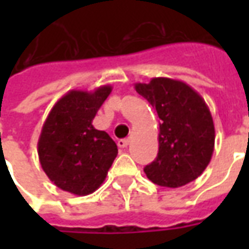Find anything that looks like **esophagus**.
Instances as JSON below:
<instances>
[{
  "mask_svg": "<svg viewBox=\"0 0 249 249\" xmlns=\"http://www.w3.org/2000/svg\"><path fill=\"white\" fill-rule=\"evenodd\" d=\"M119 146L120 148H126V146L129 145V139H121V140H119Z\"/></svg>",
  "mask_w": 249,
  "mask_h": 249,
  "instance_id": "esophagus-1",
  "label": "esophagus"
}]
</instances>
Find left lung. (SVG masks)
I'll return each mask as SVG.
<instances>
[{
	"label": "left lung",
	"mask_w": 249,
	"mask_h": 249,
	"mask_svg": "<svg viewBox=\"0 0 249 249\" xmlns=\"http://www.w3.org/2000/svg\"><path fill=\"white\" fill-rule=\"evenodd\" d=\"M136 92L148 100L160 119L159 153L144 168L152 183L183 187L208 167L214 149V125L204 98L180 80L155 77L135 84Z\"/></svg>",
	"instance_id": "8db88e82"
}]
</instances>
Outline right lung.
Returning a JSON list of instances; mask_svg holds the SVG:
<instances>
[{
  "instance_id": "add662e5",
  "label": "right lung",
  "mask_w": 249,
  "mask_h": 249,
  "mask_svg": "<svg viewBox=\"0 0 249 249\" xmlns=\"http://www.w3.org/2000/svg\"><path fill=\"white\" fill-rule=\"evenodd\" d=\"M110 92V85L92 92L69 90L53 105L42 125L37 144L41 167L65 192L77 196L94 192L117 156L110 136L92 124Z\"/></svg>"
}]
</instances>
